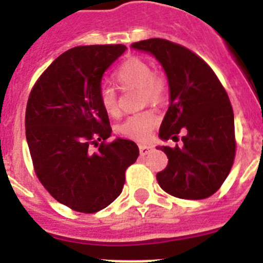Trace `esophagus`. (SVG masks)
<instances>
[{
  "mask_svg": "<svg viewBox=\"0 0 263 263\" xmlns=\"http://www.w3.org/2000/svg\"><path fill=\"white\" fill-rule=\"evenodd\" d=\"M153 147L152 146H146V145H139V154L141 155H147L148 153L152 152Z\"/></svg>",
  "mask_w": 263,
  "mask_h": 263,
  "instance_id": "34e87169",
  "label": "esophagus"
}]
</instances>
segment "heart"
<instances>
[{
    "instance_id": "heart-1",
    "label": "heart",
    "mask_w": 263,
    "mask_h": 263,
    "mask_svg": "<svg viewBox=\"0 0 263 263\" xmlns=\"http://www.w3.org/2000/svg\"><path fill=\"white\" fill-rule=\"evenodd\" d=\"M116 81L122 89H138L139 101L142 105L158 104L164 99L166 83L160 76L153 73L152 67L142 59L133 58L125 62L116 72ZM100 104L110 117L120 115L117 95L110 87L100 89ZM159 122L154 111L146 110L130 116L118 126V132L124 137L137 142H146L150 139L153 130Z\"/></svg>"
}]
</instances>
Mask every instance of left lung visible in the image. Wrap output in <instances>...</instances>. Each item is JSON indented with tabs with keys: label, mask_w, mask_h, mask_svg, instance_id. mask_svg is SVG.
<instances>
[{
	"label": "left lung",
	"mask_w": 263,
	"mask_h": 263,
	"mask_svg": "<svg viewBox=\"0 0 263 263\" xmlns=\"http://www.w3.org/2000/svg\"><path fill=\"white\" fill-rule=\"evenodd\" d=\"M159 62L168 81L170 104L159 138L178 139L183 146H158L168 164L157 174L163 191L180 199H205L221 187L236 153L234 116L227 92L215 72L192 51L166 39L132 45Z\"/></svg>",
	"instance_id": "8db88e82"
}]
</instances>
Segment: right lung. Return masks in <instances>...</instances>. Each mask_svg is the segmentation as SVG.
I'll list each match as a JSON object with an SVG mask.
<instances>
[{"label":"right lung","mask_w":263,"mask_h":263,"mask_svg":"<svg viewBox=\"0 0 263 263\" xmlns=\"http://www.w3.org/2000/svg\"><path fill=\"white\" fill-rule=\"evenodd\" d=\"M124 45L79 46L62 53L41 75L27 101L26 139L35 174L53 199L83 213H95L120 196L125 171L139 155L133 141L111 134L100 104L106 69Z\"/></svg>","instance_id":"add662e5"}]
</instances>
